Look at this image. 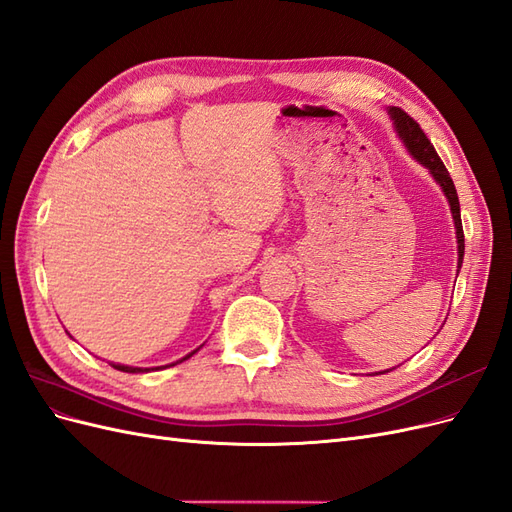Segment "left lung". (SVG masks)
I'll return each mask as SVG.
<instances>
[{
  "label": "left lung",
  "mask_w": 512,
  "mask_h": 512,
  "mask_svg": "<svg viewBox=\"0 0 512 512\" xmlns=\"http://www.w3.org/2000/svg\"><path fill=\"white\" fill-rule=\"evenodd\" d=\"M389 115L393 119V128L399 136V141L404 143V147L408 149V153L418 164H423L429 170V175L436 179V183L440 185V190L444 192V196L448 200V207H451L453 222H455V235H457V275H459L466 243H463V226H461V211H459V198H457L455 183H453L451 175H448V170L442 164L436 149H433L431 141L421 130V126H418V123L408 113H404L397 106L389 108ZM391 369H395V367H391ZM391 369L378 371V374H386V371H391Z\"/></svg>",
  "instance_id": "left-lung-1"
}]
</instances>
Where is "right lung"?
Segmentation results:
<instances>
[{
    "mask_svg": "<svg viewBox=\"0 0 512 512\" xmlns=\"http://www.w3.org/2000/svg\"><path fill=\"white\" fill-rule=\"evenodd\" d=\"M200 348H196V350H192L190 354H185L183 359H179V361H175V363H170V365H177V363H183L185 359H190L192 354H196ZM115 369H119V371H126V374H145V371H153V369H160V367H132V365H121V363H111ZM168 367V365H166Z\"/></svg>",
    "mask_w": 512,
    "mask_h": 512,
    "instance_id": "obj_1",
    "label": "right lung"
}]
</instances>
